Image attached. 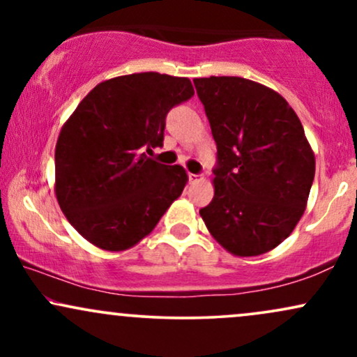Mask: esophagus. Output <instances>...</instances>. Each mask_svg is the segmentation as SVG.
I'll return each instance as SVG.
<instances>
[{
  "label": "esophagus",
  "instance_id": "esophagus-1",
  "mask_svg": "<svg viewBox=\"0 0 357 357\" xmlns=\"http://www.w3.org/2000/svg\"><path fill=\"white\" fill-rule=\"evenodd\" d=\"M188 179H190V183H196V181H199V179H202V176L190 173V174H188Z\"/></svg>",
  "mask_w": 357,
  "mask_h": 357
}]
</instances>
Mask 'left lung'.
<instances>
[{"label": "left lung", "mask_w": 357, "mask_h": 357, "mask_svg": "<svg viewBox=\"0 0 357 357\" xmlns=\"http://www.w3.org/2000/svg\"><path fill=\"white\" fill-rule=\"evenodd\" d=\"M218 149L215 196L199 210L208 231L236 257L267 253L304 215L314 151L297 114L275 90L241 79H195Z\"/></svg>", "instance_id": "left-lung-1"}]
</instances>
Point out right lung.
<instances>
[{
	"instance_id": "right-lung-1",
	"label": "right lung",
	"mask_w": 357,
	"mask_h": 357,
	"mask_svg": "<svg viewBox=\"0 0 357 357\" xmlns=\"http://www.w3.org/2000/svg\"><path fill=\"white\" fill-rule=\"evenodd\" d=\"M195 96L191 80L158 72L100 82L77 105L55 147V195L77 231L122 252L154 230L181 196L188 174L149 155L166 116Z\"/></svg>"
}]
</instances>
